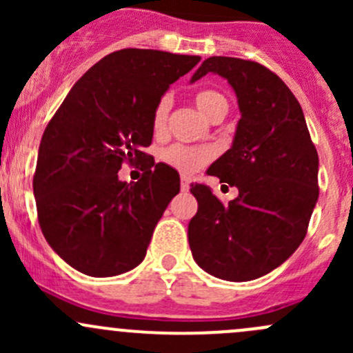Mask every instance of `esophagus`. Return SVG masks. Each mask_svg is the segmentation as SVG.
<instances>
[{
    "mask_svg": "<svg viewBox=\"0 0 353 353\" xmlns=\"http://www.w3.org/2000/svg\"><path fill=\"white\" fill-rule=\"evenodd\" d=\"M190 183H191V181H190V177H188V176L181 177V190L190 191Z\"/></svg>",
    "mask_w": 353,
    "mask_h": 353,
    "instance_id": "esophagus-1",
    "label": "esophagus"
}]
</instances>
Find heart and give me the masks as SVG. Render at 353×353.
Here are the masks:
<instances>
[{
  "mask_svg": "<svg viewBox=\"0 0 353 353\" xmlns=\"http://www.w3.org/2000/svg\"><path fill=\"white\" fill-rule=\"evenodd\" d=\"M194 104L201 110L205 117L210 121H215L219 117H223L229 110V102L220 92L215 90H201L194 95ZM170 101L167 97L160 99L159 104L154 110L152 124L154 130L159 133L165 128L167 116H169ZM213 152L208 147H188V145H170L162 152V160L167 165L174 167L183 174H193L198 169H201L205 163L212 160Z\"/></svg>",
  "mask_w": 353,
  "mask_h": 353,
  "instance_id": "obj_1",
  "label": "heart"
}]
</instances>
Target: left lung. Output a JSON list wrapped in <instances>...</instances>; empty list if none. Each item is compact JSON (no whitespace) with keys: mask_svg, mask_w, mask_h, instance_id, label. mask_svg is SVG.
Wrapping results in <instances>:
<instances>
[{"mask_svg":"<svg viewBox=\"0 0 353 353\" xmlns=\"http://www.w3.org/2000/svg\"><path fill=\"white\" fill-rule=\"evenodd\" d=\"M227 78L241 119L234 143L206 174L236 186L223 205L205 184H193L196 215L188 225L194 261L229 282L266 275L294 254L307 234L319 196L318 152L301 104L268 68L239 58L212 56L191 81L206 73Z\"/></svg>","mask_w":353,"mask_h":353,"instance_id":"left-lung-1","label":"left lung"}]
</instances>
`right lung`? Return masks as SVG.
I'll return each mask as SVG.
<instances>
[{
	"label": "right lung",
	"instance_id": "1",
	"mask_svg": "<svg viewBox=\"0 0 353 353\" xmlns=\"http://www.w3.org/2000/svg\"><path fill=\"white\" fill-rule=\"evenodd\" d=\"M199 56L121 49L95 63L49 121L34 174L37 219L49 245L88 276H114L143 261L179 174L147 162L154 110L170 83ZM123 163H145L123 183Z\"/></svg>",
	"mask_w": 353,
	"mask_h": 353
}]
</instances>
